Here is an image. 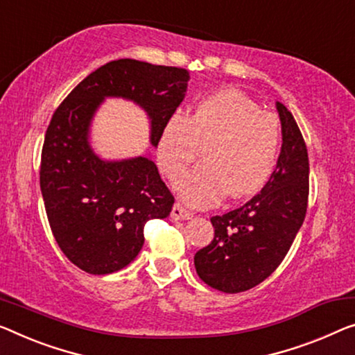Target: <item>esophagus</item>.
I'll return each instance as SVG.
<instances>
[{"label": "esophagus", "instance_id": "34e87169", "mask_svg": "<svg viewBox=\"0 0 355 355\" xmlns=\"http://www.w3.org/2000/svg\"><path fill=\"white\" fill-rule=\"evenodd\" d=\"M172 220H189L193 216V211H189L188 209H184L182 204H175L172 207Z\"/></svg>", "mask_w": 355, "mask_h": 355}]
</instances>
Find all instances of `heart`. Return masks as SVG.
Instances as JSON below:
<instances>
[{
  "mask_svg": "<svg viewBox=\"0 0 355 355\" xmlns=\"http://www.w3.org/2000/svg\"><path fill=\"white\" fill-rule=\"evenodd\" d=\"M205 161L177 183L182 199L194 207L210 205L225 193L232 199L255 194L276 166L280 123L255 100L236 89L210 94L194 105L193 114L175 111L157 139V164L175 182L199 155Z\"/></svg>",
  "mask_w": 355,
  "mask_h": 355,
  "instance_id": "obj_1",
  "label": "heart"
}]
</instances>
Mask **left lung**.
I'll return each mask as SVG.
<instances>
[{
    "instance_id": "obj_1",
    "label": "left lung",
    "mask_w": 355,
    "mask_h": 355,
    "mask_svg": "<svg viewBox=\"0 0 355 355\" xmlns=\"http://www.w3.org/2000/svg\"><path fill=\"white\" fill-rule=\"evenodd\" d=\"M282 148L276 171L242 207L211 216L214 241L194 255L198 276L225 293L245 292L276 271L303 225L309 196L308 150L293 114L276 103Z\"/></svg>"
}]
</instances>
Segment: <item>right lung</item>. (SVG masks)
Here are the masks:
<instances>
[{"label": "right lung", "mask_w": 355, "mask_h": 355, "mask_svg": "<svg viewBox=\"0 0 355 355\" xmlns=\"http://www.w3.org/2000/svg\"><path fill=\"white\" fill-rule=\"evenodd\" d=\"M188 81L184 68L113 60L84 78L52 116L41 153V193L57 244L83 271L100 276L134 261L146 221L166 218L175 202L148 156L105 161L95 155L89 141L95 111L107 97L137 103L157 146Z\"/></svg>", "instance_id": "1"}]
</instances>
